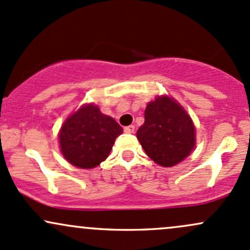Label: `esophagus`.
Segmentation results:
<instances>
[{
    "mask_svg": "<svg viewBox=\"0 0 250 250\" xmlns=\"http://www.w3.org/2000/svg\"><path fill=\"white\" fill-rule=\"evenodd\" d=\"M124 131L126 133H133V132H135V126H133V125L126 126V127H124Z\"/></svg>",
    "mask_w": 250,
    "mask_h": 250,
    "instance_id": "obj_1",
    "label": "esophagus"
}]
</instances>
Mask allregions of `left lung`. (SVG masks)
I'll return each mask as SVG.
<instances>
[{
    "label": "left lung",
    "mask_w": 250,
    "mask_h": 250,
    "mask_svg": "<svg viewBox=\"0 0 250 250\" xmlns=\"http://www.w3.org/2000/svg\"><path fill=\"white\" fill-rule=\"evenodd\" d=\"M144 118L137 138L146 154L157 165L173 167L194 149V125L184 107L174 99L157 96L147 104Z\"/></svg>",
    "instance_id": "obj_1"
}]
</instances>
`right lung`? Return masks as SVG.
Segmentation results:
<instances>
[{"instance_id": "right-lung-1", "label": "right lung", "mask_w": 250, "mask_h": 250, "mask_svg": "<svg viewBox=\"0 0 250 250\" xmlns=\"http://www.w3.org/2000/svg\"><path fill=\"white\" fill-rule=\"evenodd\" d=\"M123 133L113 118L98 106L83 104L64 122L58 135L62 154L72 166L92 169L108 157L115 138Z\"/></svg>"}]
</instances>
